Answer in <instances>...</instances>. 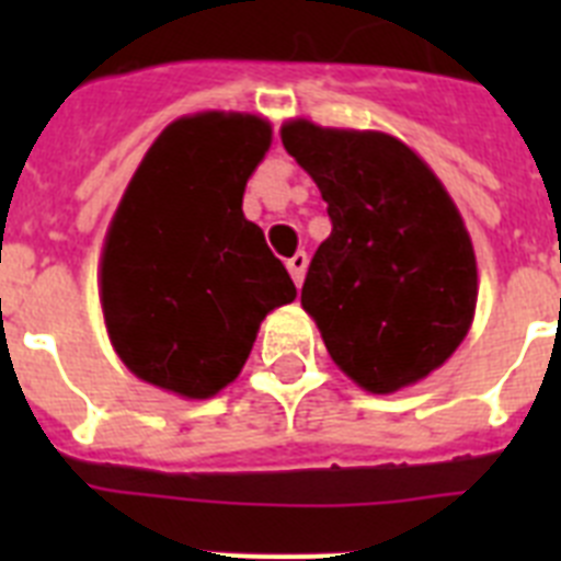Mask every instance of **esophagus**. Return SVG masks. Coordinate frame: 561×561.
Segmentation results:
<instances>
[{"label":"esophagus","mask_w":561,"mask_h":561,"mask_svg":"<svg viewBox=\"0 0 561 561\" xmlns=\"http://www.w3.org/2000/svg\"><path fill=\"white\" fill-rule=\"evenodd\" d=\"M306 266H309V257H306V252H297L295 257H289V261H286V270H289V275H291V280H295L297 289H300V284H304Z\"/></svg>","instance_id":"1"}]
</instances>
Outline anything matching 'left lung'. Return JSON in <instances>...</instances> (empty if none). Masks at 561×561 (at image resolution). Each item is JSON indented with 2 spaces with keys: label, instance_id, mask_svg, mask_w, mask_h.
Segmentation results:
<instances>
[{
  "label": "left lung",
  "instance_id": "left-lung-1",
  "mask_svg": "<svg viewBox=\"0 0 561 561\" xmlns=\"http://www.w3.org/2000/svg\"><path fill=\"white\" fill-rule=\"evenodd\" d=\"M286 151L329 205L300 304L331 359L370 393L424 379L453 356L478 300V266L458 207L404 142L291 121Z\"/></svg>",
  "mask_w": 561,
  "mask_h": 561
}]
</instances>
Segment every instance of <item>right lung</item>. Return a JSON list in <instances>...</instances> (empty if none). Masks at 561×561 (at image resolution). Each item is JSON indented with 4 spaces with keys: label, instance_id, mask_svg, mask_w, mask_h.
I'll return each mask as SVG.
<instances>
[{
    "label": "right lung",
    "instance_id": "1",
    "mask_svg": "<svg viewBox=\"0 0 561 561\" xmlns=\"http://www.w3.org/2000/svg\"><path fill=\"white\" fill-rule=\"evenodd\" d=\"M270 123L205 112L148 148L108 227L101 300L128 370L207 399L244 368L257 325L297 295L264 230L244 219L250 173Z\"/></svg>",
    "mask_w": 561,
    "mask_h": 561
}]
</instances>
